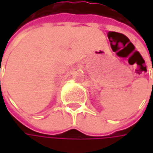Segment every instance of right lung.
Listing matches in <instances>:
<instances>
[{
  "label": "right lung",
  "mask_w": 153,
  "mask_h": 153,
  "mask_svg": "<svg viewBox=\"0 0 153 153\" xmlns=\"http://www.w3.org/2000/svg\"><path fill=\"white\" fill-rule=\"evenodd\" d=\"M0 83H1V82H0Z\"/></svg>",
  "instance_id": "obj_1"
}]
</instances>
